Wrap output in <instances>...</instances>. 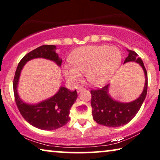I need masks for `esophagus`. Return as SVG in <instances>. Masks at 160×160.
I'll return each mask as SVG.
<instances>
[{"label":"esophagus","instance_id":"34e87169","mask_svg":"<svg viewBox=\"0 0 160 160\" xmlns=\"http://www.w3.org/2000/svg\"><path fill=\"white\" fill-rule=\"evenodd\" d=\"M84 89H85V88L83 87V86H79V87L77 88V90H78V92H79L81 91V90H84Z\"/></svg>","mask_w":160,"mask_h":160}]
</instances>
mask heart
<instances>
[{
  "instance_id": "b5f03b06",
  "label": "heart",
  "mask_w": 160,
  "mask_h": 160,
  "mask_svg": "<svg viewBox=\"0 0 160 160\" xmlns=\"http://www.w3.org/2000/svg\"><path fill=\"white\" fill-rule=\"evenodd\" d=\"M72 65L65 64L63 72L72 83H78L85 72L88 82L95 86L104 85L111 79L121 62L120 50L106 45L88 46L78 49L72 54Z\"/></svg>"
}]
</instances>
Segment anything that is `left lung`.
I'll use <instances>...</instances> for the list:
<instances>
[{
  "mask_svg": "<svg viewBox=\"0 0 160 160\" xmlns=\"http://www.w3.org/2000/svg\"><path fill=\"white\" fill-rule=\"evenodd\" d=\"M128 52L129 54L123 63L136 62L142 67L146 78L144 90L139 98L128 103H118L113 101L108 93V85H105L102 88L90 90L92 117L101 125L108 127H118L130 122L139 111L146 98L148 85L147 70L141 57H139L134 51L128 50Z\"/></svg>",
  "mask_w": 160,
  "mask_h": 160,
  "instance_id": "obj_1",
  "label": "left lung"
}]
</instances>
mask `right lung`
<instances>
[{"instance_id":"add662e5","label":"right lung","mask_w":160,"mask_h":160,"mask_svg":"<svg viewBox=\"0 0 160 160\" xmlns=\"http://www.w3.org/2000/svg\"><path fill=\"white\" fill-rule=\"evenodd\" d=\"M54 45H42L32 50L21 59L14 75L13 87L14 98L18 108L23 118L36 128L42 130H54L65 126L70 121V111L78 98L76 90L71 91L61 87L53 97L37 105H28L21 101L17 93V84L21 71L27 62L34 58H45L61 65L62 59L54 51Z\"/></svg>"}]
</instances>
